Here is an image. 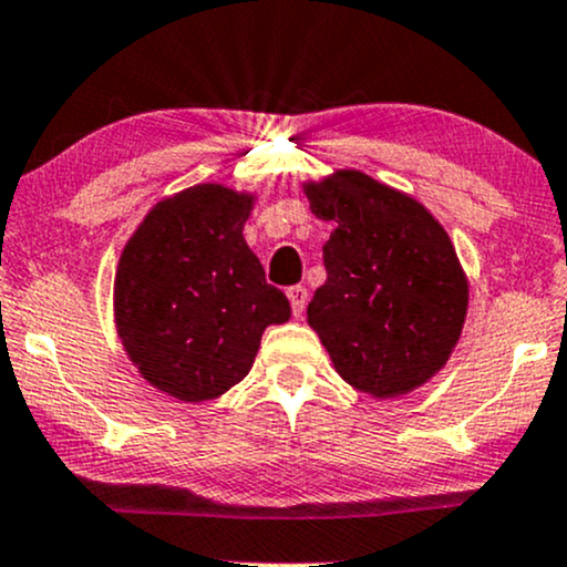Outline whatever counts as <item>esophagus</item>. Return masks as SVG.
<instances>
[{"instance_id": "obj_1", "label": "esophagus", "mask_w": 567, "mask_h": 567, "mask_svg": "<svg viewBox=\"0 0 567 567\" xmlns=\"http://www.w3.org/2000/svg\"><path fill=\"white\" fill-rule=\"evenodd\" d=\"M286 297H289L291 302V312L299 318L305 312V305H308V289L305 286H291L289 291H286Z\"/></svg>"}]
</instances>
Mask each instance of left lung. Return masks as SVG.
<instances>
[{
    "mask_svg": "<svg viewBox=\"0 0 567 567\" xmlns=\"http://www.w3.org/2000/svg\"><path fill=\"white\" fill-rule=\"evenodd\" d=\"M305 193L312 215L334 223L308 323L355 390H416L449 361L467 316L470 286L449 233L414 198L355 169Z\"/></svg>",
    "mask_w": 567,
    "mask_h": 567,
    "instance_id": "1",
    "label": "left lung"
}]
</instances>
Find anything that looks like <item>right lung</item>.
Segmentation results:
<instances>
[{"instance_id": "1", "label": "right lung", "mask_w": 567, "mask_h": 567, "mask_svg": "<svg viewBox=\"0 0 567 567\" xmlns=\"http://www.w3.org/2000/svg\"><path fill=\"white\" fill-rule=\"evenodd\" d=\"M255 196L204 183L145 215L118 259L116 329L156 390L185 403L219 398L249 374L289 299L244 241Z\"/></svg>"}]
</instances>
